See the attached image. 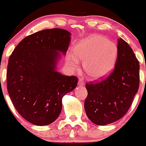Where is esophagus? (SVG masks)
Segmentation results:
<instances>
[{
	"label": "esophagus",
	"mask_w": 146,
	"mask_h": 146,
	"mask_svg": "<svg viewBox=\"0 0 146 146\" xmlns=\"http://www.w3.org/2000/svg\"><path fill=\"white\" fill-rule=\"evenodd\" d=\"M78 84L80 85H83L84 84H85V82H84L83 80H82V78H80V79H79V80H78Z\"/></svg>",
	"instance_id": "34e87169"
}]
</instances>
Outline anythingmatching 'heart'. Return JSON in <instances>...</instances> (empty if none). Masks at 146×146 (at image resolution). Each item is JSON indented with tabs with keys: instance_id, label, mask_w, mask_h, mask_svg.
<instances>
[{
	"instance_id": "obj_1",
	"label": "heart",
	"mask_w": 146,
	"mask_h": 146,
	"mask_svg": "<svg viewBox=\"0 0 146 146\" xmlns=\"http://www.w3.org/2000/svg\"><path fill=\"white\" fill-rule=\"evenodd\" d=\"M73 52L66 56V63L72 70H77L80 61L83 69L92 80H100L110 74L118 56L117 45L102 35H92L80 40Z\"/></svg>"
}]
</instances>
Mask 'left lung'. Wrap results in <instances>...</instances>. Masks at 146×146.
<instances>
[{
  "label": "left lung",
  "mask_w": 146,
  "mask_h": 146,
  "mask_svg": "<svg viewBox=\"0 0 146 146\" xmlns=\"http://www.w3.org/2000/svg\"><path fill=\"white\" fill-rule=\"evenodd\" d=\"M117 48L118 57L112 73L101 81L85 84V112L97 125H107L121 119L139 87V62L133 50L121 38L118 39Z\"/></svg>",
  "instance_id": "1"
}]
</instances>
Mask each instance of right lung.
I'll return each mask as SVG.
<instances>
[{
  "mask_svg": "<svg viewBox=\"0 0 146 146\" xmlns=\"http://www.w3.org/2000/svg\"><path fill=\"white\" fill-rule=\"evenodd\" d=\"M70 41L68 31L44 29L24 38L10 55L8 94L19 114L33 124L54 122L61 111L63 97L77 86V77L56 70L58 52L66 54Z\"/></svg>",
  "mask_w": 146,
  "mask_h": 146,
  "instance_id": "right-lung-1",
  "label": "right lung"
}]
</instances>
